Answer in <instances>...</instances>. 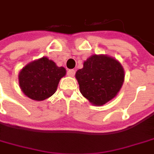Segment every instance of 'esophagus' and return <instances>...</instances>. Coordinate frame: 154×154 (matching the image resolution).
Masks as SVG:
<instances>
[{"label": "esophagus", "instance_id": "34e87169", "mask_svg": "<svg viewBox=\"0 0 154 154\" xmlns=\"http://www.w3.org/2000/svg\"><path fill=\"white\" fill-rule=\"evenodd\" d=\"M67 75L69 77H74L75 76V70L74 69H69L67 72Z\"/></svg>", "mask_w": 154, "mask_h": 154}]
</instances>
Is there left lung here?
<instances>
[{
  "label": "left lung",
  "instance_id": "left-lung-1",
  "mask_svg": "<svg viewBox=\"0 0 154 154\" xmlns=\"http://www.w3.org/2000/svg\"><path fill=\"white\" fill-rule=\"evenodd\" d=\"M75 77L82 95L91 104L101 106L113 99L125 81L121 63L107 55H92L84 62Z\"/></svg>",
  "mask_w": 154,
  "mask_h": 154
}]
</instances>
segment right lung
<instances>
[{
    "mask_svg": "<svg viewBox=\"0 0 154 154\" xmlns=\"http://www.w3.org/2000/svg\"><path fill=\"white\" fill-rule=\"evenodd\" d=\"M65 75V69L43 57L29 63L20 70L19 86L28 97L42 101L56 92L60 79Z\"/></svg>",
    "mask_w": 154,
    "mask_h": 154,
    "instance_id": "right-lung-1",
    "label": "right lung"
}]
</instances>
